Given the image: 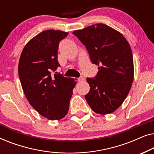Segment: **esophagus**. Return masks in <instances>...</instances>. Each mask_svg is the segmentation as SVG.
<instances>
[{
	"label": "esophagus",
	"mask_w": 154,
	"mask_h": 154,
	"mask_svg": "<svg viewBox=\"0 0 154 154\" xmlns=\"http://www.w3.org/2000/svg\"><path fill=\"white\" fill-rule=\"evenodd\" d=\"M78 80H79V82H83V81H85V79H84L83 76H81L80 78H79V79H78Z\"/></svg>",
	"instance_id": "34e87169"
}]
</instances>
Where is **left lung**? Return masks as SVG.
Here are the masks:
<instances>
[{
  "label": "left lung",
  "mask_w": 154,
  "mask_h": 154,
  "mask_svg": "<svg viewBox=\"0 0 154 154\" xmlns=\"http://www.w3.org/2000/svg\"><path fill=\"white\" fill-rule=\"evenodd\" d=\"M86 47L99 71L87 79L90 92L85 97L97 113H113L123 104L134 79L131 48L123 35L104 24H96L73 32Z\"/></svg>",
  "instance_id": "1"
}]
</instances>
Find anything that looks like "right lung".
Listing matches in <instances>:
<instances>
[{
  "label": "right lung",
  "mask_w": 154,
  "mask_h": 154,
  "mask_svg": "<svg viewBox=\"0 0 154 154\" xmlns=\"http://www.w3.org/2000/svg\"><path fill=\"white\" fill-rule=\"evenodd\" d=\"M69 33L46 30L24 46L18 65L23 91L30 104L48 120L65 117L76 81L60 73L52 74L60 65L57 50L61 40Z\"/></svg>",
  "instance_id": "obj_1"
}]
</instances>
